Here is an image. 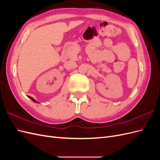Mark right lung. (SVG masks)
Here are the masks:
<instances>
[{"mask_svg":"<svg viewBox=\"0 0 160 160\" xmlns=\"http://www.w3.org/2000/svg\"><path fill=\"white\" fill-rule=\"evenodd\" d=\"M28 98H29L32 101H33V102H35V103H38V102H37V101L35 99H33L32 98H31V97H30V96H28Z\"/></svg>","mask_w":160,"mask_h":160,"instance_id":"1","label":"right lung"}]
</instances>
